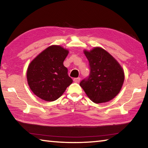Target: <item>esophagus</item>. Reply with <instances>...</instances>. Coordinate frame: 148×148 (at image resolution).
<instances>
[{
	"label": "esophagus",
	"instance_id": "34e87169",
	"mask_svg": "<svg viewBox=\"0 0 148 148\" xmlns=\"http://www.w3.org/2000/svg\"><path fill=\"white\" fill-rule=\"evenodd\" d=\"M73 80L74 82H76V83H79L80 82V77H75Z\"/></svg>",
	"mask_w": 148,
	"mask_h": 148
}]
</instances>
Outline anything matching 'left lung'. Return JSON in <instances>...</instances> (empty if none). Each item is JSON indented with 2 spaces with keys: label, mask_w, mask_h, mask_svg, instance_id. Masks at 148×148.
Here are the masks:
<instances>
[{
  "label": "left lung",
  "mask_w": 148,
  "mask_h": 148,
  "mask_svg": "<svg viewBox=\"0 0 148 148\" xmlns=\"http://www.w3.org/2000/svg\"><path fill=\"white\" fill-rule=\"evenodd\" d=\"M89 61V76L79 86L87 97L99 104L110 101L119 93L124 82V72L111 55L101 47L84 51Z\"/></svg>",
  "instance_id": "left-lung-1"
}]
</instances>
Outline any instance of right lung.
I'll return each mask as SVG.
<instances>
[{
  "label": "right lung",
  "instance_id": "1",
  "mask_svg": "<svg viewBox=\"0 0 148 148\" xmlns=\"http://www.w3.org/2000/svg\"><path fill=\"white\" fill-rule=\"evenodd\" d=\"M68 50L51 46L44 50L31 63L27 72V82L35 95L46 101H54L72 83L63 62Z\"/></svg>",
  "mask_w": 148,
  "mask_h": 148
}]
</instances>
